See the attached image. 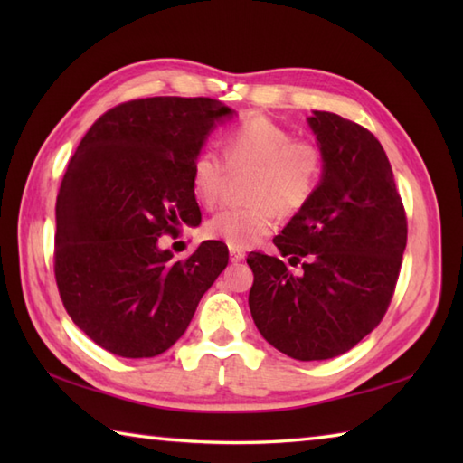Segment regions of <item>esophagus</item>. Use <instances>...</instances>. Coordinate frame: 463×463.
<instances>
[{"mask_svg":"<svg viewBox=\"0 0 463 463\" xmlns=\"http://www.w3.org/2000/svg\"><path fill=\"white\" fill-rule=\"evenodd\" d=\"M229 252H231V260L232 262H241L247 254H244L242 249H237V247H229Z\"/></svg>","mask_w":463,"mask_h":463,"instance_id":"esophagus-1","label":"esophagus"}]
</instances>
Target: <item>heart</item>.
<instances>
[{
	"mask_svg": "<svg viewBox=\"0 0 463 463\" xmlns=\"http://www.w3.org/2000/svg\"><path fill=\"white\" fill-rule=\"evenodd\" d=\"M224 156L232 169L252 166L244 191L250 201L216 213L206 222V234L237 249L269 234L279 213L294 216L307 209L324 173V153L317 143L297 139L287 127L260 113L244 117L224 135ZM226 163L219 153L203 149L191 165L193 193L209 209L224 194Z\"/></svg>",
	"mask_w": 463,
	"mask_h": 463,
	"instance_id": "heart-1",
	"label": "heart"
}]
</instances>
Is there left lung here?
<instances>
[{"label": "left lung", "mask_w": 463, "mask_h": 463, "mask_svg": "<svg viewBox=\"0 0 463 463\" xmlns=\"http://www.w3.org/2000/svg\"><path fill=\"white\" fill-rule=\"evenodd\" d=\"M324 153L314 199L284 226L281 257L250 252L249 307L274 348L302 362L328 360L368 336L394 297L408 221L380 141L336 113L308 119ZM307 258V261H302Z\"/></svg>", "instance_id": "1"}]
</instances>
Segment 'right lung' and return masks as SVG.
Wrapping results in <instances>:
<instances>
[{
	"label": "right lung",
	"mask_w": 463,
	"mask_h": 463,
	"mask_svg": "<svg viewBox=\"0 0 463 463\" xmlns=\"http://www.w3.org/2000/svg\"><path fill=\"white\" fill-rule=\"evenodd\" d=\"M229 107L209 97H149L113 107L85 133L55 203L53 270L71 320L121 358H153L179 340L229 264L221 241L189 259L163 234L201 222L191 165Z\"/></svg>",
	"instance_id": "add662e5"
}]
</instances>
